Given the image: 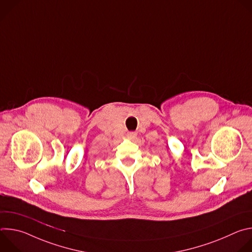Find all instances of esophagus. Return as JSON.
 <instances>
[{"instance_id":"obj_1","label":"esophagus","mask_w":252,"mask_h":252,"mask_svg":"<svg viewBox=\"0 0 252 252\" xmlns=\"http://www.w3.org/2000/svg\"><path fill=\"white\" fill-rule=\"evenodd\" d=\"M135 135H136V133H135L134 131H128V132L126 133V136H127L128 138H133Z\"/></svg>"}]
</instances>
